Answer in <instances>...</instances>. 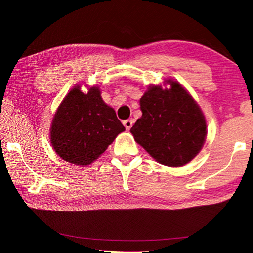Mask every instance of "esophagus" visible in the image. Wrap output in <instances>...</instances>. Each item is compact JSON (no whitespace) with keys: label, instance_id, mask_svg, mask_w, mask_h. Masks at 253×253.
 I'll return each instance as SVG.
<instances>
[{"label":"esophagus","instance_id":"obj_1","mask_svg":"<svg viewBox=\"0 0 253 253\" xmlns=\"http://www.w3.org/2000/svg\"><path fill=\"white\" fill-rule=\"evenodd\" d=\"M133 122L134 121L132 119H126V120L124 121V126H126V129H129V128L132 127V126H133Z\"/></svg>","mask_w":253,"mask_h":253}]
</instances>
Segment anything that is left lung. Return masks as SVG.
Here are the masks:
<instances>
[{"instance_id":"8db88e82","label":"left lung","mask_w":253,"mask_h":253,"mask_svg":"<svg viewBox=\"0 0 253 253\" xmlns=\"http://www.w3.org/2000/svg\"><path fill=\"white\" fill-rule=\"evenodd\" d=\"M150 85L140 98L142 116L131 128L135 141L157 163L182 167L204 147L207 121L200 105L181 84L165 79L164 86Z\"/></svg>"}]
</instances>
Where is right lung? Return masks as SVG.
Wrapping results in <instances>:
<instances>
[{"label": "right lung", "mask_w": 253, "mask_h": 253, "mask_svg": "<svg viewBox=\"0 0 253 253\" xmlns=\"http://www.w3.org/2000/svg\"><path fill=\"white\" fill-rule=\"evenodd\" d=\"M126 131L115 110L106 104L99 86L81 90V84L68 91L53 115L50 143L65 162L84 167L94 163L116 137Z\"/></svg>", "instance_id": "obj_1"}]
</instances>
